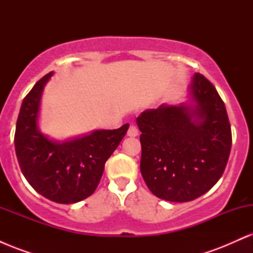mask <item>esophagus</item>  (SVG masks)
Here are the masks:
<instances>
[{
  "label": "esophagus",
  "instance_id": "1",
  "mask_svg": "<svg viewBox=\"0 0 253 253\" xmlns=\"http://www.w3.org/2000/svg\"><path fill=\"white\" fill-rule=\"evenodd\" d=\"M138 133H139V129H138V127L135 126V125H130V126L128 127V130H127V135L128 136H136L138 135Z\"/></svg>",
  "mask_w": 253,
  "mask_h": 253
}]
</instances>
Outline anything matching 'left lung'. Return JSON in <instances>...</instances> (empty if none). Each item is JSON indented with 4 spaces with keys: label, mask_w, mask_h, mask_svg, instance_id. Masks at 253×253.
Returning <instances> with one entry per match:
<instances>
[{
    "label": "left lung",
    "mask_w": 253,
    "mask_h": 253,
    "mask_svg": "<svg viewBox=\"0 0 253 253\" xmlns=\"http://www.w3.org/2000/svg\"><path fill=\"white\" fill-rule=\"evenodd\" d=\"M189 90L194 104H162L136 118L141 175L153 195L170 202L193 201L211 190L231 152V125L215 86L195 74Z\"/></svg>",
    "instance_id": "1"
}]
</instances>
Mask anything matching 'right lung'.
Listing matches in <instances>:
<instances>
[{
	"mask_svg": "<svg viewBox=\"0 0 253 253\" xmlns=\"http://www.w3.org/2000/svg\"><path fill=\"white\" fill-rule=\"evenodd\" d=\"M52 72L26 95L17 118L15 152L20 169L33 189L57 203H75L94 193L104 164L121 143L129 125L95 130L72 140L52 141L38 129L42 90Z\"/></svg>",
	"mask_w": 253,
	"mask_h": 253,
	"instance_id": "right-lung-1",
	"label": "right lung"
}]
</instances>
